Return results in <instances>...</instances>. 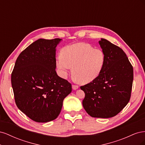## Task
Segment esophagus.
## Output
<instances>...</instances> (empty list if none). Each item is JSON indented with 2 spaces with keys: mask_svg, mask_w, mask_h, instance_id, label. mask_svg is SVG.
Masks as SVG:
<instances>
[{
  "mask_svg": "<svg viewBox=\"0 0 145 145\" xmlns=\"http://www.w3.org/2000/svg\"><path fill=\"white\" fill-rule=\"evenodd\" d=\"M72 89L74 90H76L78 88V85H72Z\"/></svg>",
  "mask_w": 145,
  "mask_h": 145,
  "instance_id": "obj_1",
  "label": "esophagus"
}]
</instances>
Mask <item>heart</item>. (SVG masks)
Here are the masks:
<instances>
[{"label":"heart","mask_w":145,"mask_h":145,"mask_svg":"<svg viewBox=\"0 0 145 145\" xmlns=\"http://www.w3.org/2000/svg\"><path fill=\"white\" fill-rule=\"evenodd\" d=\"M106 60L104 52L88 43H77L63 48L57 57V65L66 77L69 70L76 81L88 83L95 79L102 72Z\"/></svg>","instance_id":"obj_1"}]
</instances>
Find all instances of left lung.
<instances>
[{"instance_id": "obj_1", "label": "left lung", "mask_w": 145, "mask_h": 145, "mask_svg": "<svg viewBox=\"0 0 145 145\" xmlns=\"http://www.w3.org/2000/svg\"><path fill=\"white\" fill-rule=\"evenodd\" d=\"M99 44L106 57L100 75L81 86L85 97L83 106L93 117L110 118L118 114L131 98L133 67L121 48L104 39Z\"/></svg>"}]
</instances>
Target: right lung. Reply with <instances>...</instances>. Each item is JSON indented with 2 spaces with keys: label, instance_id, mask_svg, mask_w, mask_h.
<instances>
[{
  "label": "right lung",
  "instance_id": "1",
  "mask_svg": "<svg viewBox=\"0 0 145 145\" xmlns=\"http://www.w3.org/2000/svg\"><path fill=\"white\" fill-rule=\"evenodd\" d=\"M60 39H40L17 57L11 73L15 102L29 118L39 123L58 117L72 85L56 71V47Z\"/></svg>",
  "mask_w": 145,
  "mask_h": 145
}]
</instances>
